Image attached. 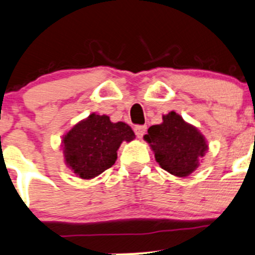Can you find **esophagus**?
I'll use <instances>...</instances> for the list:
<instances>
[{"label":"esophagus","instance_id":"1","mask_svg":"<svg viewBox=\"0 0 255 255\" xmlns=\"http://www.w3.org/2000/svg\"><path fill=\"white\" fill-rule=\"evenodd\" d=\"M146 130H147L146 125H136V127L133 128V131H135V135L137 136L138 138H141L143 135H145Z\"/></svg>","mask_w":255,"mask_h":255}]
</instances>
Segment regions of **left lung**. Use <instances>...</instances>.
Masks as SVG:
<instances>
[{
    "label": "left lung",
    "instance_id": "8db88e82",
    "mask_svg": "<svg viewBox=\"0 0 255 255\" xmlns=\"http://www.w3.org/2000/svg\"><path fill=\"white\" fill-rule=\"evenodd\" d=\"M143 138L153 149L159 166L177 177L193 173L207 149L205 137L175 112L163 115V123L152 125Z\"/></svg>",
    "mask_w": 255,
    "mask_h": 255
}]
</instances>
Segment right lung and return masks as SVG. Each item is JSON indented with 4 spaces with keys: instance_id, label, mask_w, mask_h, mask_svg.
<instances>
[{
    "instance_id": "obj_1",
    "label": "right lung",
    "mask_w": 255,
    "mask_h": 255,
    "mask_svg": "<svg viewBox=\"0 0 255 255\" xmlns=\"http://www.w3.org/2000/svg\"><path fill=\"white\" fill-rule=\"evenodd\" d=\"M133 137L135 133L125 123H112L107 115L91 114L65 135V161L82 179H91L112 167L123 141L128 142Z\"/></svg>"
}]
</instances>
